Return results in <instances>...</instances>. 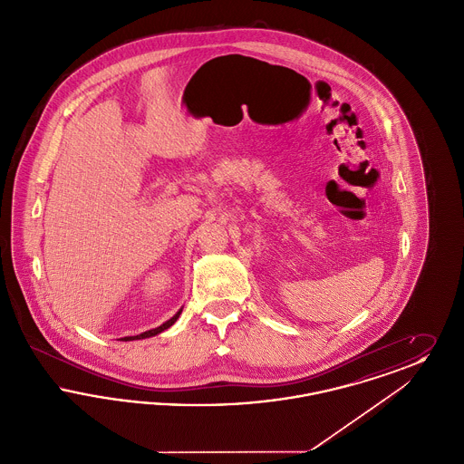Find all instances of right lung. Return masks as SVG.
Returning <instances> with one entry per match:
<instances>
[{"label":"right lung","instance_id":"add662e5","mask_svg":"<svg viewBox=\"0 0 464 464\" xmlns=\"http://www.w3.org/2000/svg\"><path fill=\"white\" fill-rule=\"evenodd\" d=\"M182 313V308L177 311L176 314L170 318V320H167L165 324H161L160 327H156V329H151V331L142 332V334H137V335H129V337H121L120 341H135V339H146V337H153L156 334H161L163 331H167L169 327H172L174 324L177 322V318H179V314Z\"/></svg>","mask_w":464,"mask_h":464}]
</instances>
